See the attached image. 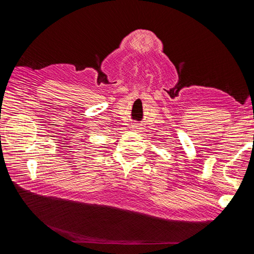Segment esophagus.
Segmentation results:
<instances>
[{"mask_svg": "<svg viewBox=\"0 0 254 254\" xmlns=\"http://www.w3.org/2000/svg\"><path fill=\"white\" fill-rule=\"evenodd\" d=\"M139 128H140V126H139L138 124H134V125H132V126H131V129H132V130H134V131H137Z\"/></svg>", "mask_w": 254, "mask_h": 254, "instance_id": "34e87169", "label": "esophagus"}]
</instances>
